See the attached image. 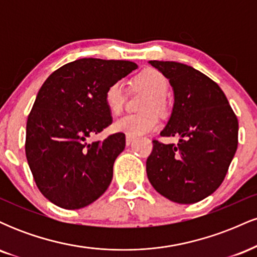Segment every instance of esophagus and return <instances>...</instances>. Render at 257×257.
Instances as JSON below:
<instances>
[{
	"label": "esophagus",
	"mask_w": 257,
	"mask_h": 257,
	"mask_svg": "<svg viewBox=\"0 0 257 257\" xmlns=\"http://www.w3.org/2000/svg\"><path fill=\"white\" fill-rule=\"evenodd\" d=\"M135 140V138H133V137H126L125 138V145L126 146H129V145H132V143L133 141Z\"/></svg>",
	"instance_id": "esophagus-1"
}]
</instances>
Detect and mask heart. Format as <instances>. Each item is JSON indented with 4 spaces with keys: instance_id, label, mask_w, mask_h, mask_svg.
<instances>
[{
    "instance_id": "obj_1",
    "label": "heart",
    "mask_w": 257,
    "mask_h": 257,
    "mask_svg": "<svg viewBox=\"0 0 257 257\" xmlns=\"http://www.w3.org/2000/svg\"><path fill=\"white\" fill-rule=\"evenodd\" d=\"M135 84L149 91L151 98L147 100L145 110L163 111L166 108V99L169 90V82L163 73L157 70L147 69L135 77ZM105 104L112 114H118L124 105V88L120 81L113 82L105 91ZM158 117L152 112L141 114H125L112 124L116 133L125 134L126 137H139L147 134L158 128Z\"/></svg>"
}]
</instances>
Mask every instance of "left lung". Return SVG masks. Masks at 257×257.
I'll use <instances>...</instances> for the list:
<instances>
[{
  "label": "left lung",
  "mask_w": 257,
  "mask_h": 257,
  "mask_svg": "<svg viewBox=\"0 0 257 257\" xmlns=\"http://www.w3.org/2000/svg\"><path fill=\"white\" fill-rule=\"evenodd\" d=\"M149 64L173 88L172 114L161 135L179 137V144L153 141L147 178L166 198L192 204L222 184L237 151L238 119L221 88L204 73L175 61Z\"/></svg>",
  "instance_id": "obj_1"
}]
</instances>
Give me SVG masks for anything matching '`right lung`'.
Here are the masks:
<instances>
[{
  "label": "right lung",
  "instance_id": "right-lung-1",
  "mask_svg": "<svg viewBox=\"0 0 257 257\" xmlns=\"http://www.w3.org/2000/svg\"><path fill=\"white\" fill-rule=\"evenodd\" d=\"M138 65L125 60L83 58L46 79L26 123L25 153L38 190L60 208L75 210L107 190L113 163L125 147L117 133L89 143L112 123L105 91Z\"/></svg>",
  "mask_w": 257,
  "mask_h": 257
}]
</instances>
